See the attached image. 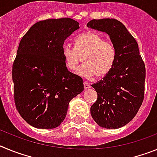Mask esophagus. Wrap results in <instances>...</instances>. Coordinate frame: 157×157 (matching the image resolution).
I'll return each instance as SVG.
<instances>
[{
    "mask_svg": "<svg viewBox=\"0 0 157 157\" xmlns=\"http://www.w3.org/2000/svg\"><path fill=\"white\" fill-rule=\"evenodd\" d=\"M83 85H84V89H85V90H87V89L90 88V84H88L87 82H84V84H83Z\"/></svg>",
    "mask_w": 157,
    "mask_h": 157,
    "instance_id": "esophagus-1",
    "label": "esophagus"
}]
</instances>
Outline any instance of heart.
<instances>
[{
  "mask_svg": "<svg viewBox=\"0 0 157 157\" xmlns=\"http://www.w3.org/2000/svg\"><path fill=\"white\" fill-rule=\"evenodd\" d=\"M62 52L65 67L72 71L76 70L82 57V66L76 73L86 78L107 75L116 59L114 45L94 32L78 35L75 40V48L64 45Z\"/></svg>",
  "mask_w": 157,
  "mask_h": 157,
  "instance_id": "heart-1",
  "label": "heart"
}]
</instances>
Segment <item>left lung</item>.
<instances>
[{
	"label": "left lung",
	"instance_id": "1",
	"mask_svg": "<svg viewBox=\"0 0 157 157\" xmlns=\"http://www.w3.org/2000/svg\"><path fill=\"white\" fill-rule=\"evenodd\" d=\"M86 26L109 34L116 51L111 71L92 85L98 99L90 108L91 116L100 127L120 128L134 119L143 102L145 63L138 43L121 22L115 19H92Z\"/></svg>",
	"mask_w": 157,
	"mask_h": 157
}]
</instances>
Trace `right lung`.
<instances>
[{"mask_svg":"<svg viewBox=\"0 0 157 157\" xmlns=\"http://www.w3.org/2000/svg\"><path fill=\"white\" fill-rule=\"evenodd\" d=\"M78 28L71 18L45 19L33 25L19 42L12 64L15 105L36 128L59 126L71 100L83 91L82 78L67 70L62 52L67 37Z\"/></svg>","mask_w":157,"mask_h":157,"instance_id":"right-lung-1","label":"right lung"}]
</instances>
